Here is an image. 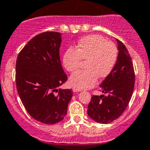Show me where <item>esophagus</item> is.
<instances>
[{"label": "esophagus", "mask_w": 150, "mask_h": 150, "mask_svg": "<svg viewBox=\"0 0 150 150\" xmlns=\"http://www.w3.org/2000/svg\"><path fill=\"white\" fill-rule=\"evenodd\" d=\"M72 90H73V92H81V89H78L77 88V87H73V89H72Z\"/></svg>", "instance_id": "1"}]
</instances>
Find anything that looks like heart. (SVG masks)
<instances>
[{"instance_id": "b5f03b06", "label": "heart", "mask_w": 150, "mask_h": 150, "mask_svg": "<svg viewBox=\"0 0 150 150\" xmlns=\"http://www.w3.org/2000/svg\"><path fill=\"white\" fill-rule=\"evenodd\" d=\"M118 57V50L114 43L109 42L103 36L90 35L82 38L78 43L77 50L69 48L63 57L64 68L72 72L78 68L81 59L86 60L84 67L72 74L70 83L78 89L93 87L99 78H106L114 69Z\"/></svg>"}]
</instances>
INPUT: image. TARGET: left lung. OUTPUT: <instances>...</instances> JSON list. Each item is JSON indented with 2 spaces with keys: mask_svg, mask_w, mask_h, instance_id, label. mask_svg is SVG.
Instances as JSON below:
<instances>
[{
  "mask_svg": "<svg viewBox=\"0 0 150 150\" xmlns=\"http://www.w3.org/2000/svg\"><path fill=\"white\" fill-rule=\"evenodd\" d=\"M116 40L119 51L117 63L99 85L107 95L93 96L88 105V116L98 123H109L120 117L134 90L135 75L130 54L123 43Z\"/></svg>",
  "mask_w": 150,
  "mask_h": 150,
  "instance_id": "8db88e82",
  "label": "left lung"
}]
</instances>
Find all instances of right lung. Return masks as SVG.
I'll use <instances>...</instances> for the list:
<instances>
[{
	"label": "right lung",
	"mask_w": 150,
	"mask_h": 150,
	"mask_svg": "<svg viewBox=\"0 0 150 150\" xmlns=\"http://www.w3.org/2000/svg\"><path fill=\"white\" fill-rule=\"evenodd\" d=\"M61 36L58 32L36 35L16 60V88L21 102L30 115L45 124L63 120L72 97V90H58L67 81L60 60Z\"/></svg>",
	"instance_id": "right-lung-1"
}]
</instances>
